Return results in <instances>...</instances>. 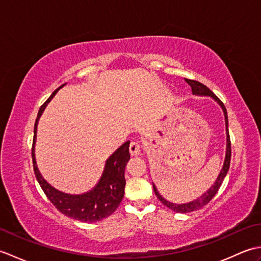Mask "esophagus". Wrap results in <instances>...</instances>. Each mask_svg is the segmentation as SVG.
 Wrapping results in <instances>:
<instances>
[{
  "label": "esophagus",
  "instance_id": "34e87169",
  "mask_svg": "<svg viewBox=\"0 0 261 261\" xmlns=\"http://www.w3.org/2000/svg\"><path fill=\"white\" fill-rule=\"evenodd\" d=\"M130 153L132 156H139L140 152H141V146L139 141H131L130 143Z\"/></svg>",
  "mask_w": 261,
  "mask_h": 261
}]
</instances>
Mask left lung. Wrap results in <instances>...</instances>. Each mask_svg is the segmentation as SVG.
I'll list each match as a JSON object with an SVG mask.
<instances>
[{
    "label": "left lung",
    "instance_id": "obj_1",
    "mask_svg": "<svg viewBox=\"0 0 261 261\" xmlns=\"http://www.w3.org/2000/svg\"><path fill=\"white\" fill-rule=\"evenodd\" d=\"M188 85L192 87V92L194 95L197 96H210L212 97L214 101L218 103L221 109H222L223 113H224V120H225V131H226V151H225V158H224V163H223V167L221 169L220 174L216 178L214 184L211 186L208 190L203 193L201 196L197 197L196 199H194L192 202L188 203H182V204H176V203H171L169 201H167L165 197H163L160 195L157 187L154 186V184L152 182L153 186V191L156 196L159 198V201L162 202L164 205H166L168 208L173 210L174 212L176 213H188V212H194V211H197L199 208H202L204 205H206L211 199H212L215 194L218 193L219 188L222 185V181L224 179V177L226 176L230 168V162H231V141H230V136H229V122H228V113H226V109L224 107V104L220 101L219 97L215 95V94L210 90L208 87L205 86L202 83H199L197 81H193V80H185Z\"/></svg>",
    "mask_w": 261,
    "mask_h": 261
}]
</instances>
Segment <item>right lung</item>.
<instances>
[{"label": "right lung", "instance_id": "right-lung-1", "mask_svg": "<svg viewBox=\"0 0 261 261\" xmlns=\"http://www.w3.org/2000/svg\"><path fill=\"white\" fill-rule=\"evenodd\" d=\"M64 85L58 87L51 94L50 97L43 103L38 112L35 123V131H33L35 135H33L32 143L33 170H35L36 178L39 184H40L42 191L45 192L49 201L56 206L59 212H62L66 216H68V218L82 221V222H96V221H101L112 214L118 208L122 198L124 196V170L130 159V141L124 142L123 145L116 149L107 159L101 178H99L95 187H93L91 191L73 195V194L60 192L53 187L43 178L38 169L35 145L37 139L38 121L40 119L43 111H45L47 104L51 101V98L56 95V93Z\"/></svg>", "mask_w": 261, "mask_h": 261}]
</instances>
